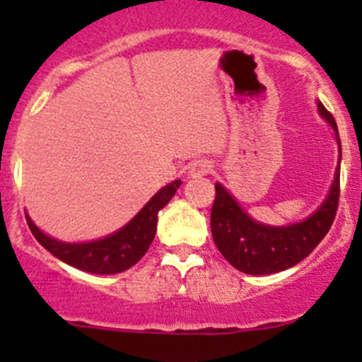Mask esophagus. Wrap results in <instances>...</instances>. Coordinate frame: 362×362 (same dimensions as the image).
<instances>
[{"label": "esophagus", "instance_id": "34e87169", "mask_svg": "<svg viewBox=\"0 0 362 362\" xmlns=\"http://www.w3.org/2000/svg\"><path fill=\"white\" fill-rule=\"evenodd\" d=\"M211 171V163L208 160H194V163L189 166V177L191 178H199L204 177Z\"/></svg>", "mask_w": 362, "mask_h": 362}]
</instances>
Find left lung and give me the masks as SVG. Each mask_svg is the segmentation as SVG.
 Here are the masks:
<instances>
[{
    "label": "left lung",
    "instance_id": "8db88e82",
    "mask_svg": "<svg viewBox=\"0 0 362 362\" xmlns=\"http://www.w3.org/2000/svg\"><path fill=\"white\" fill-rule=\"evenodd\" d=\"M317 108L333 127L338 140L339 159H341V145H339L334 117L320 101H317ZM339 159L329 194L319 210L313 211L305 221L284 228L266 226L250 218L221 184H215V202L210 215L211 236L226 261L249 275H272L296 266L308 257L327 235L337 215L339 199Z\"/></svg>",
    "mask_w": 362,
    "mask_h": 362
}]
</instances>
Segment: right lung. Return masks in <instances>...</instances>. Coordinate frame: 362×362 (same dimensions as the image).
Wrapping results in <instances>:
<instances>
[{"label":"right lung","mask_w":362,"mask_h":362,"mask_svg":"<svg viewBox=\"0 0 362 362\" xmlns=\"http://www.w3.org/2000/svg\"><path fill=\"white\" fill-rule=\"evenodd\" d=\"M182 180H175L163 187L158 194L152 196V199L141 208L133 221L127 222L122 229H119L107 238L96 240V242L87 243H66L54 240L40 231L35 222L25 215L29 229L33 236L38 240L40 245L57 259H61L66 264L78 268L87 273H98V275H113V273H122L133 264H136L145 252L151 247L152 240L156 236L158 228V214L160 208L166 206L170 199L173 198L177 189L180 187Z\"/></svg>","instance_id":"1"}]
</instances>
